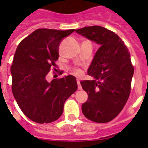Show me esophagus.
<instances>
[{
    "instance_id": "1",
    "label": "esophagus",
    "mask_w": 148,
    "mask_h": 148,
    "mask_svg": "<svg viewBox=\"0 0 148 148\" xmlns=\"http://www.w3.org/2000/svg\"><path fill=\"white\" fill-rule=\"evenodd\" d=\"M77 84H78V90H82V85H81L80 80H79V79H77Z\"/></svg>"
}]
</instances>
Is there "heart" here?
<instances>
[{
    "mask_svg": "<svg viewBox=\"0 0 148 148\" xmlns=\"http://www.w3.org/2000/svg\"><path fill=\"white\" fill-rule=\"evenodd\" d=\"M73 72H74V73L77 75H81L82 74V71L80 70V69H75V70H74V71Z\"/></svg>",
    "mask_w": 148,
    "mask_h": 148,
    "instance_id": "b5f03b06",
    "label": "heart"
}]
</instances>
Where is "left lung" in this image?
Returning <instances> with one entry per match:
<instances>
[{"instance_id": "1", "label": "left lung", "mask_w": 148, "mask_h": 148, "mask_svg": "<svg viewBox=\"0 0 148 148\" xmlns=\"http://www.w3.org/2000/svg\"><path fill=\"white\" fill-rule=\"evenodd\" d=\"M75 32L101 46L87 70L95 79L81 82L88 95L82 112L90 121L109 122L119 114L130 95L134 73L130 53L119 36L104 27H85Z\"/></svg>"}]
</instances>
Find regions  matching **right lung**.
Returning a JSON list of instances; mask_svg holds the SVG:
<instances>
[{
  "label": "right lung",
  "instance_id": "1",
  "mask_svg": "<svg viewBox=\"0 0 148 148\" xmlns=\"http://www.w3.org/2000/svg\"><path fill=\"white\" fill-rule=\"evenodd\" d=\"M74 31L38 29L17 47L11 66L12 91L23 114L35 122L58 119L66 100L77 90L73 75L47 80L51 68L57 66L61 40Z\"/></svg>",
  "mask_w": 148,
  "mask_h": 148
}]
</instances>
